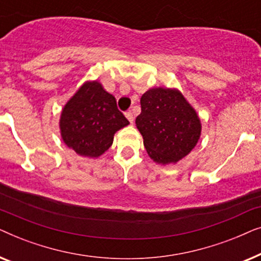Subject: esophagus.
<instances>
[{
  "label": "esophagus",
  "instance_id": "obj_1",
  "mask_svg": "<svg viewBox=\"0 0 261 261\" xmlns=\"http://www.w3.org/2000/svg\"><path fill=\"white\" fill-rule=\"evenodd\" d=\"M124 115H126V117H127L128 121H129L130 123H133V121H134V115H133V113L130 112V110H129V112H126V113H124Z\"/></svg>",
  "mask_w": 261,
  "mask_h": 261
}]
</instances>
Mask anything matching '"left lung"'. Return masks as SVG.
<instances>
[{"label": "left lung", "instance_id": "8db88e82", "mask_svg": "<svg viewBox=\"0 0 261 261\" xmlns=\"http://www.w3.org/2000/svg\"><path fill=\"white\" fill-rule=\"evenodd\" d=\"M135 120L153 162L166 165L187 156L201 137V120L177 89L153 88L141 96Z\"/></svg>", "mask_w": 261, "mask_h": 261}]
</instances>
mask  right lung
<instances>
[{
	"label": "right lung",
	"instance_id": "obj_1",
	"mask_svg": "<svg viewBox=\"0 0 261 261\" xmlns=\"http://www.w3.org/2000/svg\"><path fill=\"white\" fill-rule=\"evenodd\" d=\"M129 124L116 99L97 81L85 82L64 106L60 135L77 154L98 158L113 144L114 134Z\"/></svg>",
	"mask_w": 261,
	"mask_h": 261
}]
</instances>
